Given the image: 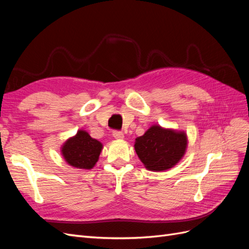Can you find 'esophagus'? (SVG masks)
<instances>
[{"instance_id": "1", "label": "esophagus", "mask_w": 249, "mask_h": 249, "mask_svg": "<svg viewBox=\"0 0 249 249\" xmlns=\"http://www.w3.org/2000/svg\"><path fill=\"white\" fill-rule=\"evenodd\" d=\"M113 137H114L115 139H119V140L124 138V134L122 132H119V131H114V132H113Z\"/></svg>"}]
</instances>
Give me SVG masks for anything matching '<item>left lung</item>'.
Returning <instances> with one entry per match:
<instances>
[{
    "mask_svg": "<svg viewBox=\"0 0 249 249\" xmlns=\"http://www.w3.org/2000/svg\"><path fill=\"white\" fill-rule=\"evenodd\" d=\"M188 145L184 131L166 129L154 124L135 140V150L147 170H168L182 160Z\"/></svg>",
    "mask_w": 249,
    "mask_h": 249,
    "instance_id": "left-lung-1",
    "label": "left lung"
}]
</instances>
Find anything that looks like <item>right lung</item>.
<instances>
[{"label":"right lung","instance_id":"obj_1","mask_svg":"<svg viewBox=\"0 0 249 249\" xmlns=\"http://www.w3.org/2000/svg\"><path fill=\"white\" fill-rule=\"evenodd\" d=\"M102 149V142L92 138L86 131L79 130L63 143L61 155L70 166L90 170L99 161Z\"/></svg>","mask_w":249,"mask_h":249}]
</instances>
